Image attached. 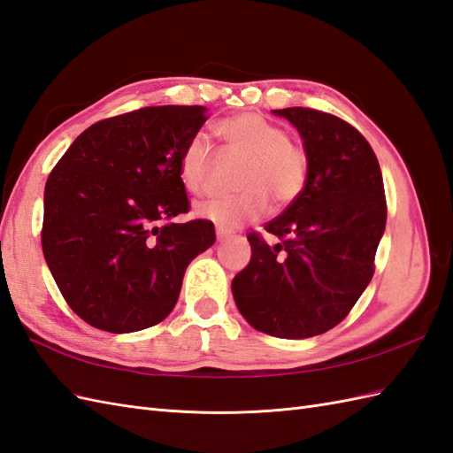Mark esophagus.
Listing matches in <instances>:
<instances>
[{
	"label": "esophagus",
	"instance_id": "esophagus-1",
	"mask_svg": "<svg viewBox=\"0 0 453 453\" xmlns=\"http://www.w3.org/2000/svg\"><path fill=\"white\" fill-rule=\"evenodd\" d=\"M216 237H218V241H226L231 237V234L224 227H216Z\"/></svg>",
	"mask_w": 453,
	"mask_h": 453
}]
</instances>
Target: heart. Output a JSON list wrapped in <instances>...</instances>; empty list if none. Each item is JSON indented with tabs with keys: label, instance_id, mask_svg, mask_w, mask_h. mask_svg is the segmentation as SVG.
I'll use <instances>...</instances> for the list:
<instances>
[{
	"label": "heart",
	"instance_id": "b5f03b06",
	"mask_svg": "<svg viewBox=\"0 0 453 453\" xmlns=\"http://www.w3.org/2000/svg\"><path fill=\"white\" fill-rule=\"evenodd\" d=\"M216 133L229 152L245 157L237 175L241 191L198 204V216L231 229L260 218L270 201H274L276 208H286L301 196L309 177V156L301 144L288 139L281 125L262 113L245 111L219 121ZM212 162L214 150L206 134L191 136L179 162L188 191L196 195L210 191Z\"/></svg>",
	"mask_w": 453,
	"mask_h": 453
}]
</instances>
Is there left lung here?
Instances as JSON below:
<instances>
[{"instance_id": "8db88e82", "label": "left lung", "mask_w": 453, "mask_h": 453, "mask_svg": "<svg viewBox=\"0 0 453 453\" xmlns=\"http://www.w3.org/2000/svg\"><path fill=\"white\" fill-rule=\"evenodd\" d=\"M303 139L309 177L301 196L249 234L250 262L231 281L239 312L276 338H312L338 326L374 274L386 227L376 154L353 125L311 108L274 110Z\"/></svg>"}]
</instances>
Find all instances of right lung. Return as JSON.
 Returning a JSON list of instances; mask_svg holds the SVG:
<instances>
[{"label": "right lung", "instance_id": "add662e5", "mask_svg": "<svg viewBox=\"0 0 453 453\" xmlns=\"http://www.w3.org/2000/svg\"><path fill=\"white\" fill-rule=\"evenodd\" d=\"M203 106H150L82 131L44 188L42 250L63 299L94 328L139 332L175 307L187 266L214 245L188 212L179 162Z\"/></svg>", "mask_w": 453, "mask_h": 453}]
</instances>
